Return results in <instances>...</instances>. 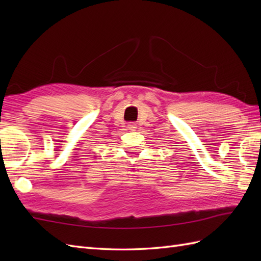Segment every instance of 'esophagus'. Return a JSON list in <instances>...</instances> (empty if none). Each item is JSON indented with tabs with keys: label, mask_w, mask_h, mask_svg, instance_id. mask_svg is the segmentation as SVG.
<instances>
[{
	"label": "esophagus",
	"mask_w": 261,
	"mask_h": 261,
	"mask_svg": "<svg viewBox=\"0 0 261 261\" xmlns=\"http://www.w3.org/2000/svg\"><path fill=\"white\" fill-rule=\"evenodd\" d=\"M127 127H129V130H131V131H134L135 129H136V125L135 124H129V125H127Z\"/></svg>",
	"instance_id": "1"
}]
</instances>
